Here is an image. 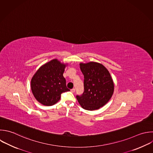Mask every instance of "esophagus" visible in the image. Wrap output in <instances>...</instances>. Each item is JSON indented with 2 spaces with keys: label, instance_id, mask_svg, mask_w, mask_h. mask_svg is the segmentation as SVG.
<instances>
[{
  "label": "esophagus",
  "instance_id": "34e87169",
  "mask_svg": "<svg viewBox=\"0 0 153 153\" xmlns=\"http://www.w3.org/2000/svg\"><path fill=\"white\" fill-rule=\"evenodd\" d=\"M71 91L72 93H74V92L75 91V88H72V89L71 90Z\"/></svg>",
  "mask_w": 153,
  "mask_h": 153
}]
</instances>
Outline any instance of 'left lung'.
Segmentation results:
<instances>
[{"mask_svg":"<svg viewBox=\"0 0 153 153\" xmlns=\"http://www.w3.org/2000/svg\"><path fill=\"white\" fill-rule=\"evenodd\" d=\"M80 69L84 75V91L76 99L81 107L93 111L103 106L111 98L114 84L108 69L102 64L90 62L81 63Z\"/></svg>","mask_w":153,"mask_h":153,"instance_id":"obj_1","label":"left lung"}]
</instances>
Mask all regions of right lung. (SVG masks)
<instances>
[{
	"label": "right lung",
	"instance_id": "add662e5",
	"mask_svg": "<svg viewBox=\"0 0 153 153\" xmlns=\"http://www.w3.org/2000/svg\"><path fill=\"white\" fill-rule=\"evenodd\" d=\"M66 66L57 59H53L41 66L33 76L31 90L40 103L53 105L60 100L62 93L70 90L63 75Z\"/></svg>",
	"mask_w": 153,
	"mask_h": 153
}]
</instances>
